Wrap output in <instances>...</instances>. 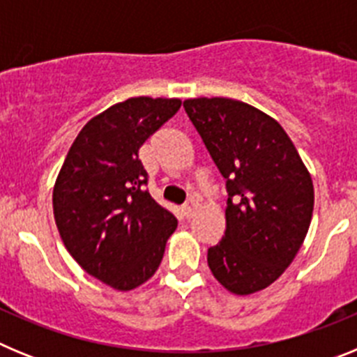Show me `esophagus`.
Returning <instances> with one entry per match:
<instances>
[{"label": "esophagus", "mask_w": 357, "mask_h": 357, "mask_svg": "<svg viewBox=\"0 0 357 357\" xmlns=\"http://www.w3.org/2000/svg\"><path fill=\"white\" fill-rule=\"evenodd\" d=\"M197 207H198V204L195 200H188L184 204V206H182V214H184V218H191L195 214V211H197Z\"/></svg>", "instance_id": "obj_1"}]
</instances>
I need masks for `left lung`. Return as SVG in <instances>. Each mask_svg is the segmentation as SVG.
<instances>
[{
    "label": "left lung",
    "mask_w": 357,
    "mask_h": 357,
    "mask_svg": "<svg viewBox=\"0 0 357 357\" xmlns=\"http://www.w3.org/2000/svg\"><path fill=\"white\" fill-rule=\"evenodd\" d=\"M184 109L229 195L225 236L207 263L229 291L250 295L279 279L302 247L313 181L284 128L259 109L229 98H193Z\"/></svg>",
    "instance_id": "left-lung-1"
}]
</instances>
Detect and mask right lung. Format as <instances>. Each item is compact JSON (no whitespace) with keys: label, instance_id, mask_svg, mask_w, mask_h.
Masks as SVG:
<instances>
[{"label":"right lung","instance_id":"right-lung-1","mask_svg":"<svg viewBox=\"0 0 357 357\" xmlns=\"http://www.w3.org/2000/svg\"><path fill=\"white\" fill-rule=\"evenodd\" d=\"M176 98H130L77 135L53 188L66 248L85 272L119 291L157 272L176 218L150 197L139 148L181 109Z\"/></svg>","mask_w":357,"mask_h":357}]
</instances>
